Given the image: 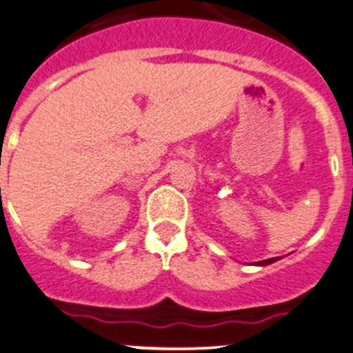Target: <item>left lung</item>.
<instances>
[{"instance_id":"obj_1","label":"left lung","mask_w":353,"mask_h":353,"mask_svg":"<svg viewBox=\"0 0 353 353\" xmlns=\"http://www.w3.org/2000/svg\"><path fill=\"white\" fill-rule=\"evenodd\" d=\"M274 261H278V257H273V259H266V261H259V266H268V264H271V263H274Z\"/></svg>"}]
</instances>
